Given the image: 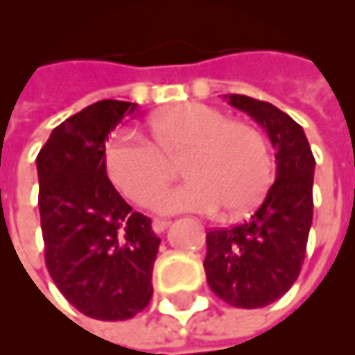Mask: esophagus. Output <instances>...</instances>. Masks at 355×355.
<instances>
[{
	"mask_svg": "<svg viewBox=\"0 0 355 355\" xmlns=\"http://www.w3.org/2000/svg\"><path fill=\"white\" fill-rule=\"evenodd\" d=\"M168 225H170V220H166V218H153L151 228H153V232H157V234H161V232L166 230Z\"/></svg>",
	"mask_w": 355,
	"mask_h": 355,
	"instance_id": "esophagus-1",
	"label": "esophagus"
}]
</instances>
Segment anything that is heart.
Segmentation results:
<instances>
[{
	"label": "heart",
	"instance_id": "heart-1",
	"mask_svg": "<svg viewBox=\"0 0 355 355\" xmlns=\"http://www.w3.org/2000/svg\"><path fill=\"white\" fill-rule=\"evenodd\" d=\"M149 140L117 135L105 149V166L119 193L144 206L170 180V162L185 157L189 181L157 194L153 209L159 213H217L225 207L239 215L260 204L273 180L262 135L213 106L181 103L159 112Z\"/></svg>",
	"mask_w": 355,
	"mask_h": 355
}]
</instances>
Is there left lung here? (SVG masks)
Masks as SVG:
<instances>
[{"label":"left lung","instance_id":"1","mask_svg":"<svg viewBox=\"0 0 355 355\" xmlns=\"http://www.w3.org/2000/svg\"><path fill=\"white\" fill-rule=\"evenodd\" d=\"M268 132L277 174L258 209L241 225L206 234L207 284L232 307L260 309L286 294L305 260L313 225L314 157L305 132L277 106L225 95Z\"/></svg>","mask_w":355,"mask_h":355}]
</instances>
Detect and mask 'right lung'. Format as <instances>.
<instances>
[{"label":"right lung","mask_w":355,"mask_h":355,"mask_svg":"<svg viewBox=\"0 0 355 355\" xmlns=\"http://www.w3.org/2000/svg\"><path fill=\"white\" fill-rule=\"evenodd\" d=\"M137 103L98 101L58 125L37 155L39 213L48 273L89 318H132L153 295L161 239L106 175L110 130Z\"/></svg>","instance_id":"1"}]
</instances>
